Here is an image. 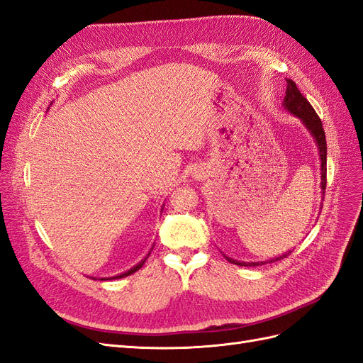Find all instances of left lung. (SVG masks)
Segmentation results:
<instances>
[{
    "label": "left lung",
    "instance_id": "obj_1",
    "mask_svg": "<svg viewBox=\"0 0 363 363\" xmlns=\"http://www.w3.org/2000/svg\"><path fill=\"white\" fill-rule=\"evenodd\" d=\"M284 108L291 113H294V116H296L298 118H301V121L306 124V128L310 130V133H312L316 144H318L319 157H320V189H323V193H325V187H327V141H325V132H324V128H323V121H320V118L318 117V113L315 112L313 106L310 105L308 100L301 94V92H299V89L296 88V84L291 79H287ZM289 254H291V252H289ZM289 254L279 255L269 263L281 260V258L287 257ZM226 260L230 263L239 264V266H260V264H264L263 262H260V263L235 262L230 257H226Z\"/></svg>",
    "mask_w": 363,
    "mask_h": 363
}]
</instances>
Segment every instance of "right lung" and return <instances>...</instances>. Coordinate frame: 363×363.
Returning <instances> with one entry per match:
<instances>
[{"label": "right lung", "mask_w": 363, "mask_h": 363, "mask_svg": "<svg viewBox=\"0 0 363 363\" xmlns=\"http://www.w3.org/2000/svg\"><path fill=\"white\" fill-rule=\"evenodd\" d=\"M144 262H146V258H144V260L141 262V263H138L137 266H133L130 271H128V272H124V274H121V275H117V277H111V278H101V279H117V278H124V277H128V275H130V274H133V272H137L138 269L144 264Z\"/></svg>", "instance_id": "right-lung-1"}]
</instances>
